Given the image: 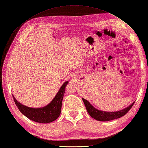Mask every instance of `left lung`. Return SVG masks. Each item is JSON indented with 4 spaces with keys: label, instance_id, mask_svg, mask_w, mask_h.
I'll use <instances>...</instances> for the list:
<instances>
[{
    "label": "left lung",
    "instance_id": "left-lung-1",
    "mask_svg": "<svg viewBox=\"0 0 148 148\" xmlns=\"http://www.w3.org/2000/svg\"><path fill=\"white\" fill-rule=\"evenodd\" d=\"M83 101L84 102L85 107L90 116L95 120L99 121H109L111 120L116 119L120 118L127 114L134 105L135 102H133L131 106L125 108L124 109L117 112H104L99 110L93 107L90 102L87 100L83 99Z\"/></svg>",
    "mask_w": 148,
    "mask_h": 148
}]
</instances>
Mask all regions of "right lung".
<instances>
[{
    "mask_svg": "<svg viewBox=\"0 0 148 148\" xmlns=\"http://www.w3.org/2000/svg\"><path fill=\"white\" fill-rule=\"evenodd\" d=\"M68 83V81L64 83L55 98L48 106L36 109L28 107L17 101L14 96L13 99L18 109L28 119L39 123H49L55 121L60 116L63 95Z\"/></svg>",
    "mask_w": 148,
    "mask_h": 148,
    "instance_id": "right-lung-1",
    "label": "right lung"
}]
</instances>
